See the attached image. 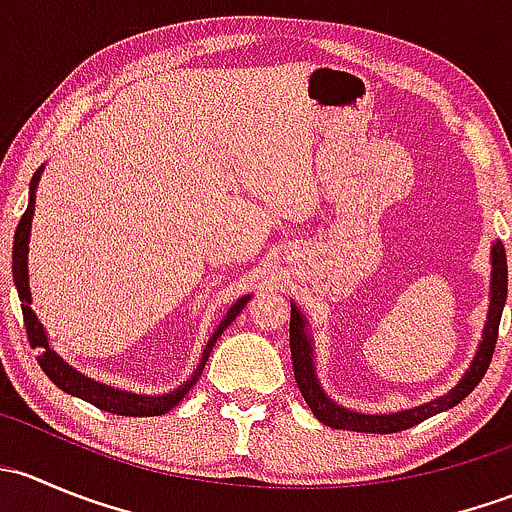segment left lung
<instances>
[{
    "label": "left lung",
    "instance_id": "8db88e82",
    "mask_svg": "<svg viewBox=\"0 0 512 512\" xmlns=\"http://www.w3.org/2000/svg\"><path fill=\"white\" fill-rule=\"evenodd\" d=\"M490 304L488 317L483 324V339H480L476 356L466 374L461 376L456 386L448 394L436 396L426 404L414 406V409H401L394 414H361L347 406H339L337 401L329 399L327 391L319 384L317 369H314V339L309 334V322L302 314V309L292 302V319H289V349H292V366L294 381L302 391L304 401L312 409V414L329 428H344V431H361V433H396L404 428L416 426L426 418L441 414V411L453 409L461 404L468 394L480 384V379L488 371L490 359H493L495 342H498L500 314H503L505 297H508V260H505L503 242L495 240L490 247Z\"/></svg>",
    "mask_w": 512,
    "mask_h": 512
}]
</instances>
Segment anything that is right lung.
I'll return each instance as SVG.
<instances>
[{
  "label": "right lung",
  "instance_id": "add662e5",
  "mask_svg": "<svg viewBox=\"0 0 512 512\" xmlns=\"http://www.w3.org/2000/svg\"><path fill=\"white\" fill-rule=\"evenodd\" d=\"M41 173H44V165L36 170L32 183H29V205H27V210H24L22 220H19L17 232H14V247H12L14 287H17L19 299H22V314H24V324H27L29 344L41 349V356H36V359H39V366L44 369V374L49 376L56 386H59L61 391L76 396V399L89 401V404H94L96 409L108 411V414H118V416H163V414H168V411L175 409V406L183 401V396L193 389L195 381H198L200 374H203L205 361H208L210 352H213L215 342H218L220 334H223L225 329L235 322V317L242 312V307L250 302L252 294H242V297L237 299L230 309H227L225 319L218 324V329L213 332V337H210L208 344H205L198 369L193 371V376H190L188 381H183L178 389L168 391V394H158V396L133 394V391H123V389H118V386L101 384V381L81 374V371H76L69 361L61 359V356L51 349L44 324L36 319V314L32 309V289H29V237H32L36 188H39Z\"/></svg>",
  "mask_w": 512,
  "mask_h": 512
}]
</instances>
